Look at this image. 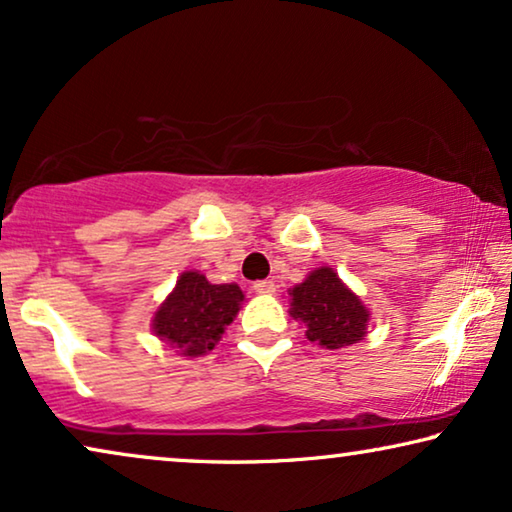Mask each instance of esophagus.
<instances>
[{"instance_id": "34e87169", "label": "esophagus", "mask_w": 512, "mask_h": 512, "mask_svg": "<svg viewBox=\"0 0 512 512\" xmlns=\"http://www.w3.org/2000/svg\"><path fill=\"white\" fill-rule=\"evenodd\" d=\"M254 291L263 293V296H272L277 291V286L270 282V279H261V282H254Z\"/></svg>"}]
</instances>
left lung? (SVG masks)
<instances>
[{
  "instance_id": "1",
  "label": "left lung",
  "mask_w": 512,
  "mask_h": 512,
  "mask_svg": "<svg viewBox=\"0 0 512 512\" xmlns=\"http://www.w3.org/2000/svg\"><path fill=\"white\" fill-rule=\"evenodd\" d=\"M289 296V314L296 321H303L310 342H319L326 349H340L366 338L370 312L328 265L312 270L305 282L293 286Z\"/></svg>"
}]
</instances>
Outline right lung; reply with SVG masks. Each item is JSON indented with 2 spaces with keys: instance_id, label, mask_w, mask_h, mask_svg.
Instances as JSON below:
<instances>
[{
  "instance_id": "obj_1",
  "label": "right lung",
  "mask_w": 512,
  "mask_h": 512,
  "mask_svg": "<svg viewBox=\"0 0 512 512\" xmlns=\"http://www.w3.org/2000/svg\"><path fill=\"white\" fill-rule=\"evenodd\" d=\"M244 293L237 284H212L200 272H181L177 286L153 314V333L184 356L212 352L240 312Z\"/></svg>"
}]
</instances>
